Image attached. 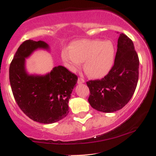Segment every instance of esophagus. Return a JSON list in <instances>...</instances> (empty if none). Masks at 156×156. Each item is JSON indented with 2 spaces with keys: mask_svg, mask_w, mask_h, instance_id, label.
Wrapping results in <instances>:
<instances>
[{
  "mask_svg": "<svg viewBox=\"0 0 156 156\" xmlns=\"http://www.w3.org/2000/svg\"><path fill=\"white\" fill-rule=\"evenodd\" d=\"M84 82H85V80H84L83 78H79L78 79V84H81V83H83Z\"/></svg>",
  "mask_w": 156,
  "mask_h": 156,
  "instance_id": "obj_1",
  "label": "esophagus"
}]
</instances>
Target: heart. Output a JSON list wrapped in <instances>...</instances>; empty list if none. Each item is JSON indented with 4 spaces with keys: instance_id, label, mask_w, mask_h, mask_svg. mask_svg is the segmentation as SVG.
I'll list each match as a JSON object with an SVG mask.
<instances>
[{
    "instance_id": "heart-1",
    "label": "heart",
    "mask_w": 156,
    "mask_h": 156,
    "mask_svg": "<svg viewBox=\"0 0 156 156\" xmlns=\"http://www.w3.org/2000/svg\"><path fill=\"white\" fill-rule=\"evenodd\" d=\"M62 58L71 71H76L84 62V70L90 78H102L114 65L115 48L111 41L80 39L64 49Z\"/></svg>"
}]
</instances>
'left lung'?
<instances>
[{"mask_svg": "<svg viewBox=\"0 0 156 156\" xmlns=\"http://www.w3.org/2000/svg\"><path fill=\"white\" fill-rule=\"evenodd\" d=\"M139 60L132 40L120 34L114 64L101 80L87 82L90 94L88 101L99 112L112 113L122 108L136 88Z\"/></svg>", "mask_w": 156, "mask_h": 156, "instance_id": "8db88e82", "label": "left lung"}]
</instances>
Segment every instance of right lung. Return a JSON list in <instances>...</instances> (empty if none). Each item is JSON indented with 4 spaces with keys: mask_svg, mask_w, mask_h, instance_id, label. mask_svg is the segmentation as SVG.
Masks as SVG:
<instances>
[{
    "mask_svg": "<svg viewBox=\"0 0 156 156\" xmlns=\"http://www.w3.org/2000/svg\"><path fill=\"white\" fill-rule=\"evenodd\" d=\"M39 49L49 51L44 41H25L16 52L9 67V81L14 98L26 115L35 122L51 124L69 113V100L78 77L63 66L45 75L29 74L26 58Z\"/></svg>",
    "mask_w": 156,
    "mask_h": 156,
    "instance_id": "add662e5",
    "label": "right lung"
}]
</instances>
